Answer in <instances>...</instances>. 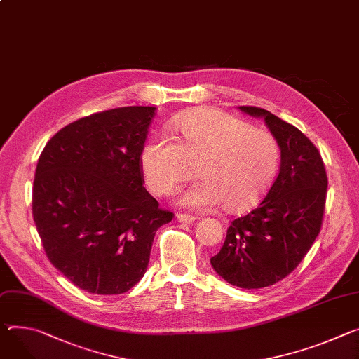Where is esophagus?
<instances>
[{"instance_id": "obj_1", "label": "esophagus", "mask_w": 359, "mask_h": 359, "mask_svg": "<svg viewBox=\"0 0 359 359\" xmlns=\"http://www.w3.org/2000/svg\"><path fill=\"white\" fill-rule=\"evenodd\" d=\"M177 220L182 223H191L193 220H196V217L190 216V215H184V213H177Z\"/></svg>"}]
</instances>
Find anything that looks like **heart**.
<instances>
[{"mask_svg": "<svg viewBox=\"0 0 359 359\" xmlns=\"http://www.w3.org/2000/svg\"><path fill=\"white\" fill-rule=\"evenodd\" d=\"M176 139L156 135L140 153L144 179L156 194H168L190 177L201 176L177 198L191 209L229 210L255 205L271 187L280 160L275 136L215 109L187 111L175 120Z\"/></svg>", "mask_w": 359, "mask_h": 359, "instance_id": "b5f03b06", "label": "heart"}]
</instances>
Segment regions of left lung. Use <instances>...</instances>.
Instances as JSON below:
<instances>
[{
    "instance_id": "8db88e82",
    "label": "left lung",
    "mask_w": 359,
    "mask_h": 359,
    "mask_svg": "<svg viewBox=\"0 0 359 359\" xmlns=\"http://www.w3.org/2000/svg\"><path fill=\"white\" fill-rule=\"evenodd\" d=\"M239 110L265 120L279 143L280 168L265 199L227 227L210 264L231 285L259 289L287 276L311 249L322 226L328 177L320 153L299 128L264 109Z\"/></svg>"
}]
</instances>
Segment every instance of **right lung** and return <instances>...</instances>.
I'll return each instance as SVG.
<instances>
[{
  "label": "right lung",
  "instance_id": "right-lung-1",
  "mask_svg": "<svg viewBox=\"0 0 359 359\" xmlns=\"http://www.w3.org/2000/svg\"><path fill=\"white\" fill-rule=\"evenodd\" d=\"M156 107L83 117L46 144L32 217L53 266L76 286L118 295L146 273L156 231L173 213L144 189L140 153Z\"/></svg>",
  "mask_w": 359,
  "mask_h": 359
}]
</instances>
